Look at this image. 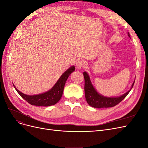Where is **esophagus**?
Returning <instances> with one entry per match:
<instances>
[{"mask_svg":"<svg viewBox=\"0 0 148 148\" xmlns=\"http://www.w3.org/2000/svg\"><path fill=\"white\" fill-rule=\"evenodd\" d=\"M86 65V62L84 60H80L77 63V66L78 69H81L85 66Z\"/></svg>","mask_w":148,"mask_h":148,"instance_id":"1","label":"esophagus"}]
</instances>
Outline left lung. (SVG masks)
Wrapping results in <instances>:
<instances>
[{
	"label": "left lung",
	"mask_w": 148,
	"mask_h": 148,
	"mask_svg": "<svg viewBox=\"0 0 148 148\" xmlns=\"http://www.w3.org/2000/svg\"><path fill=\"white\" fill-rule=\"evenodd\" d=\"M128 35L130 37L129 34ZM84 76L85 79V96L86 102L90 106L97 108L112 107L118 104L127 96L131 89L133 88L135 83V82H134L132 88L124 95L116 97H107L98 94V92L92 86L90 80L89 75L86 72H84Z\"/></svg>",
	"instance_id": "1"
}]
</instances>
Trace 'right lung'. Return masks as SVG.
Instances as JSON below:
<instances>
[{
    "mask_svg": "<svg viewBox=\"0 0 148 148\" xmlns=\"http://www.w3.org/2000/svg\"><path fill=\"white\" fill-rule=\"evenodd\" d=\"M75 69V67L73 66L72 67L66 71L51 90L41 95L34 96L26 95L16 89L14 85L13 86L19 95L31 105L44 107L53 106L57 103L61 99L66 82L69 75L74 71Z\"/></svg>",
    "mask_w": 148,
    "mask_h": 148,
    "instance_id": "right-lung-1",
    "label": "right lung"
}]
</instances>
